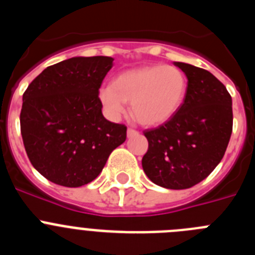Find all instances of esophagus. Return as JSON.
<instances>
[{"label":"esophagus","instance_id":"obj_1","mask_svg":"<svg viewBox=\"0 0 255 255\" xmlns=\"http://www.w3.org/2000/svg\"><path fill=\"white\" fill-rule=\"evenodd\" d=\"M138 134H139L138 130L131 129V128H129V129H128V136H129V138H131V136H135V135H138Z\"/></svg>","mask_w":255,"mask_h":255}]
</instances>
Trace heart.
Returning a JSON list of instances; mask_svg holds the SVG:
<instances>
[{
  "label": "heart",
  "mask_w": 255,
  "mask_h": 255,
  "mask_svg": "<svg viewBox=\"0 0 255 255\" xmlns=\"http://www.w3.org/2000/svg\"><path fill=\"white\" fill-rule=\"evenodd\" d=\"M188 79L175 66L153 65L120 74L100 91L106 114L119 119L131 103L134 117L143 125H161L176 114L185 100Z\"/></svg>",
  "instance_id": "heart-1"
}]
</instances>
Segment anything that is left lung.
Masks as SVG:
<instances>
[{
  "label": "left lung",
  "mask_w": 255,
  "mask_h": 255,
  "mask_svg": "<svg viewBox=\"0 0 255 255\" xmlns=\"http://www.w3.org/2000/svg\"><path fill=\"white\" fill-rule=\"evenodd\" d=\"M175 65L188 78L185 100L170 120L143 131L148 150L141 166L150 181L180 190L203 181L224 157L233 132V101L209 71Z\"/></svg>",
  "instance_id": "left-lung-1"
}]
</instances>
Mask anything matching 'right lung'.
<instances>
[{"instance_id": "right-lung-1", "label": "right lung", "mask_w": 255, "mask_h": 255, "mask_svg": "<svg viewBox=\"0 0 255 255\" xmlns=\"http://www.w3.org/2000/svg\"><path fill=\"white\" fill-rule=\"evenodd\" d=\"M107 56L73 57L44 69L22 94L20 130L33 167L49 181L78 188L93 181L126 126L106 120L100 88Z\"/></svg>"}]
</instances>
